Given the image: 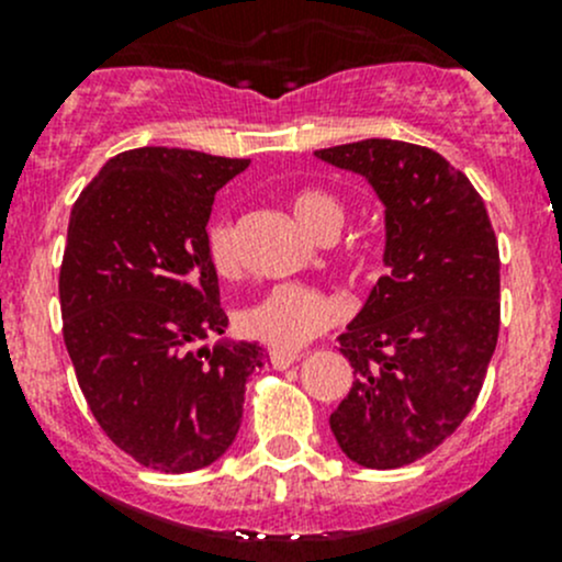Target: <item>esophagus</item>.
<instances>
[{"mask_svg":"<svg viewBox=\"0 0 562 562\" xmlns=\"http://www.w3.org/2000/svg\"><path fill=\"white\" fill-rule=\"evenodd\" d=\"M296 361H302V353H288V350H274V353H271L274 370H288V367H293Z\"/></svg>","mask_w":562,"mask_h":562,"instance_id":"esophagus-1","label":"esophagus"}]
</instances>
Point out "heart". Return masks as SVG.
I'll list each match as a JSON object with an SVG mask.
<instances>
[{
	"label": "heart",
	"instance_id": "heart-1",
	"mask_svg": "<svg viewBox=\"0 0 562 562\" xmlns=\"http://www.w3.org/2000/svg\"><path fill=\"white\" fill-rule=\"evenodd\" d=\"M293 217L315 239H334L345 223V206L321 190H302L291 198ZM206 252L214 271L234 274L239 269L236 231L228 220H214L206 231ZM345 317V302L317 288L282 282L255 299L239 313V328L249 339L277 350H296Z\"/></svg>",
	"mask_w": 562,
	"mask_h": 562
}]
</instances>
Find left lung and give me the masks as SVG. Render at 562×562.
<instances>
[{"mask_svg":"<svg viewBox=\"0 0 562 562\" xmlns=\"http://www.w3.org/2000/svg\"><path fill=\"white\" fill-rule=\"evenodd\" d=\"M386 206L389 274L339 334L353 386L328 424L361 468L427 457L473 411L501 331V252L484 201L427 146L391 138L315 151Z\"/></svg>","mask_w":562,"mask_h":562,"instance_id":"1","label":"left lung"}]
</instances>
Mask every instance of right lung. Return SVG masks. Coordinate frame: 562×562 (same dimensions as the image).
<instances>
[{"instance_id": "add662e5", "label": "right lung", "mask_w": 562, "mask_h": 562, "mask_svg": "<svg viewBox=\"0 0 562 562\" xmlns=\"http://www.w3.org/2000/svg\"><path fill=\"white\" fill-rule=\"evenodd\" d=\"M249 160L140 146L78 195L59 271L65 345L100 429L144 468L190 473L228 451L269 356L225 334L206 252L214 195Z\"/></svg>"}]
</instances>
